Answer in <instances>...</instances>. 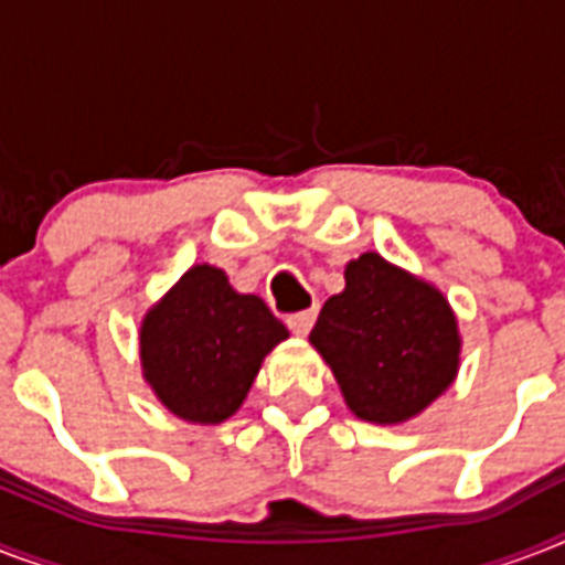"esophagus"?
Segmentation results:
<instances>
[{
    "label": "esophagus",
    "instance_id": "esophagus-1",
    "mask_svg": "<svg viewBox=\"0 0 565 565\" xmlns=\"http://www.w3.org/2000/svg\"><path fill=\"white\" fill-rule=\"evenodd\" d=\"M313 322H317V310H301V313H292V317H287V326H290L292 334L305 337L313 328Z\"/></svg>",
    "mask_w": 565,
    "mask_h": 565
}]
</instances>
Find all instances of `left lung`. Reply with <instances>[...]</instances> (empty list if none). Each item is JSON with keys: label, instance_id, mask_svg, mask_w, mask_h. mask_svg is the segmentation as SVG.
Instances as JSON below:
<instances>
[{"label": "left lung", "instance_id": "1", "mask_svg": "<svg viewBox=\"0 0 565 565\" xmlns=\"http://www.w3.org/2000/svg\"><path fill=\"white\" fill-rule=\"evenodd\" d=\"M310 343L331 366L349 411L398 425L455 384L460 334L448 299L366 252L345 266V290L319 310Z\"/></svg>", "mask_w": 565, "mask_h": 565}]
</instances>
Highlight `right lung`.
Here are the masks:
<instances>
[{
	"label": "right lung",
	"instance_id": "1",
	"mask_svg": "<svg viewBox=\"0 0 565 565\" xmlns=\"http://www.w3.org/2000/svg\"><path fill=\"white\" fill-rule=\"evenodd\" d=\"M290 331L228 275L195 264L143 317L140 363L161 404L179 419L220 425L239 411L260 363Z\"/></svg>",
	"mask_w": 565,
	"mask_h": 565
}]
</instances>
